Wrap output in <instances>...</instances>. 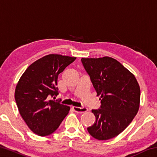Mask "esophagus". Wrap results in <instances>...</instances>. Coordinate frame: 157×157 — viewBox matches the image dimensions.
<instances>
[{"instance_id": "1", "label": "esophagus", "mask_w": 157, "mask_h": 157, "mask_svg": "<svg viewBox=\"0 0 157 157\" xmlns=\"http://www.w3.org/2000/svg\"><path fill=\"white\" fill-rule=\"evenodd\" d=\"M73 110L75 111L76 113H85L86 111H88V109L86 107H73Z\"/></svg>"}]
</instances>
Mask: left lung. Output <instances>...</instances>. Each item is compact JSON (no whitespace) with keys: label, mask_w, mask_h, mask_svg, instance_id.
<instances>
[{"label":"left lung","mask_w":157,"mask_h":157,"mask_svg":"<svg viewBox=\"0 0 157 157\" xmlns=\"http://www.w3.org/2000/svg\"><path fill=\"white\" fill-rule=\"evenodd\" d=\"M82 62L101 100V109L91 110L95 122L87 130L98 140L113 139L138 113L139 84L134 74L112 57L82 58Z\"/></svg>","instance_id":"left-lung-1"}]
</instances>
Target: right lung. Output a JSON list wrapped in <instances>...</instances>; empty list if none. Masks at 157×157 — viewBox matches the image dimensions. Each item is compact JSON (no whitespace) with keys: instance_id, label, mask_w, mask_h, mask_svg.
I'll use <instances>...</instances> for the list:
<instances>
[{"instance_id":"right-lung-1","label":"right lung","mask_w":157,"mask_h":157,"mask_svg":"<svg viewBox=\"0 0 157 157\" xmlns=\"http://www.w3.org/2000/svg\"><path fill=\"white\" fill-rule=\"evenodd\" d=\"M76 57L50 54L25 71L15 89L18 111L32 132L40 136L52 134L68 115L70 107L50 100L58 95L57 78Z\"/></svg>"}]
</instances>
